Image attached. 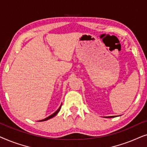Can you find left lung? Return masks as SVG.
<instances>
[{"label":"left lung","instance_id":"1","mask_svg":"<svg viewBox=\"0 0 147 147\" xmlns=\"http://www.w3.org/2000/svg\"><path fill=\"white\" fill-rule=\"evenodd\" d=\"M108 118H112V117H115V116H108Z\"/></svg>","mask_w":147,"mask_h":147}]
</instances>
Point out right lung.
Wrapping results in <instances>:
<instances>
[{
	"instance_id": "obj_1",
	"label": "right lung",
	"mask_w": 147,
	"mask_h": 147,
	"mask_svg": "<svg viewBox=\"0 0 147 147\" xmlns=\"http://www.w3.org/2000/svg\"><path fill=\"white\" fill-rule=\"evenodd\" d=\"M61 106H60V107L59 108V109H58L57 111H55V112H54L53 114H52L51 115H50L49 116H48V117H47L46 118H45V119H43V120H40V121H45V120H49V119H50V118H53V117H54V116H55L56 114H57L58 112H59V111L60 110V108H61Z\"/></svg>"
}]
</instances>
